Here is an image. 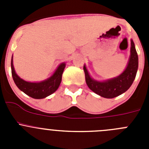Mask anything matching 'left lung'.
Instances as JSON below:
<instances>
[{"mask_svg":"<svg viewBox=\"0 0 149 149\" xmlns=\"http://www.w3.org/2000/svg\"><path fill=\"white\" fill-rule=\"evenodd\" d=\"M138 69V55L134 41L131 39V55L125 69L121 74L113 78L99 81L89 75L86 65H84L85 78L88 87L98 95L106 98H113L120 95L131 87L136 77Z\"/></svg>","mask_w":149,"mask_h":149,"instance_id":"1","label":"left lung"}]
</instances>
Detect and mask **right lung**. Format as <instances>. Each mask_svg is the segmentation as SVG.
Returning <instances> with one entry per match:
<instances>
[{"label":"right lung","mask_w":149,"mask_h":149,"mask_svg":"<svg viewBox=\"0 0 149 149\" xmlns=\"http://www.w3.org/2000/svg\"><path fill=\"white\" fill-rule=\"evenodd\" d=\"M65 67V63H60L50 77L40 82H29L21 78L16 74L13 66V56L11 60L12 76L17 87L26 95L36 99H42L53 94L60 86L62 74Z\"/></svg>","instance_id":"obj_1"}]
</instances>
